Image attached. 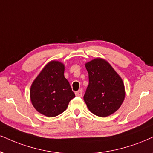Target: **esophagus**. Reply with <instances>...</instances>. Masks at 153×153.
I'll list each match as a JSON object with an SVG mask.
<instances>
[{
    "label": "esophagus",
    "mask_w": 153,
    "mask_h": 153,
    "mask_svg": "<svg viewBox=\"0 0 153 153\" xmlns=\"http://www.w3.org/2000/svg\"><path fill=\"white\" fill-rule=\"evenodd\" d=\"M82 94H83V89L82 88H80L79 91H77L75 92V95L78 97H82Z\"/></svg>",
    "instance_id": "1"
}]
</instances>
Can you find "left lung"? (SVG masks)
<instances>
[{"label": "left lung", "instance_id": "obj_1", "mask_svg": "<svg viewBox=\"0 0 153 153\" xmlns=\"http://www.w3.org/2000/svg\"><path fill=\"white\" fill-rule=\"evenodd\" d=\"M88 86L84 100L88 110L99 117L113 114L125 99L123 82L108 62L97 58L85 64Z\"/></svg>", "mask_w": 153, "mask_h": 153}]
</instances>
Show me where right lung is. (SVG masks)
<instances>
[{
    "instance_id": "1",
    "label": "right lung",
    "mask_w": 153,
    "mask_h": 153,
    "mask_svg": "<svg viewBox=\"0 0 153 153\" xmlns=\"http://www.w3.org/2000/svg\"><path fill=\"white\" fill-rule=\"evenodd\" d=\"M65 65L51 61L45 65L30 87L32 104L41 114L54 117L67 109L75 94L64 75Z\"/></svg>"
}]
</instances>
